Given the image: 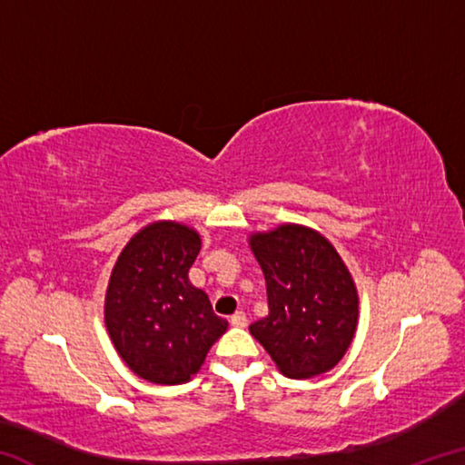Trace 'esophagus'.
<instances>
[{"instance_id": "obj_1", "label": "esophagus", "mask_w": 465, "mask_h": 465, "mask_svg": "<svg viewBox=\"0 0 465 465\" xmlns=\"http://www.w3.org/2000/svg\"><path fill=\"white\" fill-rule=\"evenodd\" d=\"M230 324H232V326H235V328H246V326H248V318H246V313H243V312H235L233 316L230 318Z\"/></svg>"}]
</instances>
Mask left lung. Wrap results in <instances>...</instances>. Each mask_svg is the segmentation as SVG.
<instances>
[{
    "mask_svg": "<svg viewBox=\"0 0 465 465\" xmlns=\"http://www.w3.org/2000/svg\"><path fill=\"white\" fill-rule=\"evenodd\" d=\"M250 248L269 295V316L250 334L291 380L330 371L351 346L359 318L355 281L336 248L297 223L252 233Z\"/></svg>",
    "mask_w": 465,
    "mask_h": 465,
    "instance_id": "1",
    "label": "left lung"
}]
</instances>
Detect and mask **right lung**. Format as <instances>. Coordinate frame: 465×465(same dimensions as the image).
<instances>
[{
	"label": "right lung",
	"mask_w": 465,
	"mask_h": 465,
	"mask_svg": "<svg viewBox=\"0 0 465 465\" xmlns=\"http://www.w3.org/2000/svg\"><path fill=\"white\" fill-rule=\"evenodd\" d=\"M201 235L176 222H155L123 248L110 274L104 322L116 352L141 380L178 385L204 363L227 322L188 281Z\"/></svg>",
	"instance_id": "add662e5"
}]
</instances>
